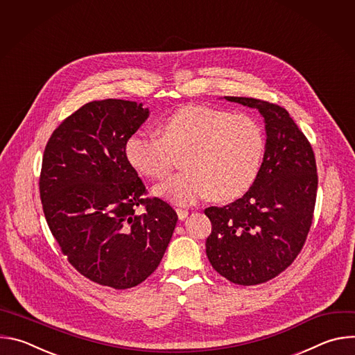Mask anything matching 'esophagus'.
Instances as JSON below:
<instances>
[{
	"instance_id": "1",
	"label": "esophagus",
	"mask_w": 355,
	"mask_h": 355,
	"mask_svg": "<svg viewBox=\"0 0 355 355\" xmlns=\"http://www.w3.org/2000/svg\"><path fill=\"white\" fill-rule=\"evenodd\" d=\"M175 211H177V215L180 218V220H184L188 216V214H189L188 209H184V208H177Z\"/></svg>"
}]
</instances>
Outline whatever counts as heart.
I'll use <instances>...</instances> for the list:
<instances>
[{
	"instance_id": "b5f03b06",
	"label": "heart",
	"mask_w": 355,
	"mask_h": 355,
	"mask_svg": "<svg viewBox=\"0 0 355 355\" xmlns=\"http://www.w3.org/2000/svg\"><path fill=\"white\" fill-rule=\"evenodd\" d=\"M159 133L136 132L125 144L129 164L148 180L162 178L181 157L182 173L155 187V193L178 205L209 195L232 200L254 184L267 148L261 123L248 115L184 105L159 123Z\"/></svg>"
}]
</instances>
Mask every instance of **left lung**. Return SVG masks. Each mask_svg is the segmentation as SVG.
<instances>
[{"label":"left lung","mask_w":355,"mask_h":355,"mask_svg":"<svg viewBox=\"0 0 355 355\" xmlns=\"http://www.w3.org/2000/svg\"><path fill=\"white\" fill-rule=\"evenodd\" d=\"M225 98L259 110L267 148L254 184L241 198L205 209L212 222L207 256L230 282L257 285L285 271L306 241L316 204V160L285 108L256 98Z\"/></svg>","instance_id":"left-lung-1"}]
</instances>
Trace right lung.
<instances>
[{"label":"right lung","mask_w":355,"mask_h":355,"mask_svg":"<svg viewBox=\"0 0 355 355\" xmlns=\"http://www.w3.org/2000/svg\"><path fill=\"white\" fill-rule=\"evenodd\" d=\"M147 116L133 101H92L59 125L42 160L43 214L62 252L81 275L115 289L155 272L178 220L167 202L144 198L125 155Z\"/></svg>","instance_id":"obj_1"}]
</instances>
